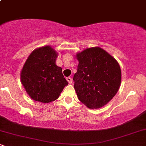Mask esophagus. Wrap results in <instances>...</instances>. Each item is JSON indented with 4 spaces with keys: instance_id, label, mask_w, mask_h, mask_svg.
<instances>
[{
    "instance_id": "esophagus-1",
    "label": "esophagus",
    "mask_w": 146,
    "mask_h": 146,
    "mask_svg": "<svg viewBox=\"0 0 146 146\" xmlns=\"http://www.w3.org/2000/svg\"><path fill=\"white\" fill-rule=\"evenodd\" d=\"M66 80H67V81H68V82L70 84H72V82H73V80H72L71 78H69V77H68V78H66Z\"/></svg>"
}]
</instances>
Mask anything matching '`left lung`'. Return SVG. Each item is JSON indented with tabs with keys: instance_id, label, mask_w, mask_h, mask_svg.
<instances>
[{
	"instance_id": "obj_1",
	"label": "left lung",
	"mask_w": 146,
	"mask_h": 146,
	"mask_svg": "<svg viewBox=\"0 0 146 146\" xmlns=\"http://www.w3.org/2000/svg\"><path fill=\"white\" fill-rule=\"evenodd\" d=\"M76 58L79 64L73 81L79 100L91 109L102 108L120 87L121 71L118 62L98 46L78 53Z\"/></svg>"
}]
</instances>
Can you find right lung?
<instances>
[{
  "label": "right lung",
  "mask_w": 146,
  "mask_h": 146,
  "mask_svg": "<svg viewBox=\"0 0 146 146\" xmlns=\"http://www.w3.org/2000/svg\"><path fill=\"white\" fill-rule=\"evenodd\" d=\"M58 53L51 46L36 48L25 62L21 73L22 84L32 100L49 103L59 98L68 82L62 68L56 64Z\"/></svg>",
  "instance_id": "right-lung-1"
}]
</instances>
